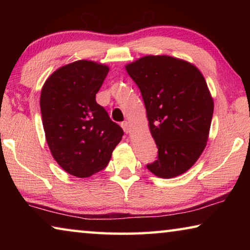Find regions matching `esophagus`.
Masks as SVG:
<instances>
[{
	"instance_id": "obj_1",
	"label": "esophagus",
	"mask_w": 250,
	"mask_h": 250,
	"mask_svg": "<svg viewBox=\"0 0 250 250\" xmlns=\"http://www.w3.org/2000/svg\"><path fill=\"white\" fill-rule=\"evenodd\" d=\"M121 126H122V129H124V131H125V133H130V131H131V125H130L129 121H124V122H122Z\"/></svg>"
}]
</instances>
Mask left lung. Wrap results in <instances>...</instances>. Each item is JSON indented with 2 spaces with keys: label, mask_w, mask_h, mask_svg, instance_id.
Here are the masks:
<instances>
[{
  "label": "left lung",
  "mask_w": 250,
  "mask_h": 250,
  "mask_svg": "<svg viewBox=\"0 0 250 250\" xmlns=\"http://www.w3.org/2000/svg\"><path fill=\"white\" fill-rule=\"evenodd\" d=\"M145 101L158 156L146 167L170 179L183 174L205 149L214 103L195 66L170 56H146L125 66Z\"/></svg>",
  "instance_id": "left-lung-1"
}]
</instances>
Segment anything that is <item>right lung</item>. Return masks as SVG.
<instances>
[{"label":"right lung","mask_w":250,"mask_h":250,"mask_svg":"<svg viewBox=\"0 0 250 250\" xmlns=\"http://www.w3.org/2000/svg\"><path fill=\"white\" fill-rule=\"evenodd\" d=\"M108 71L94 62H71L50 75L41 92L49 150L62 170L74 176L89 177L104 170L124 135L96 101Z\"/></svg>","instance_id":"obj_1"}]
</instances>
